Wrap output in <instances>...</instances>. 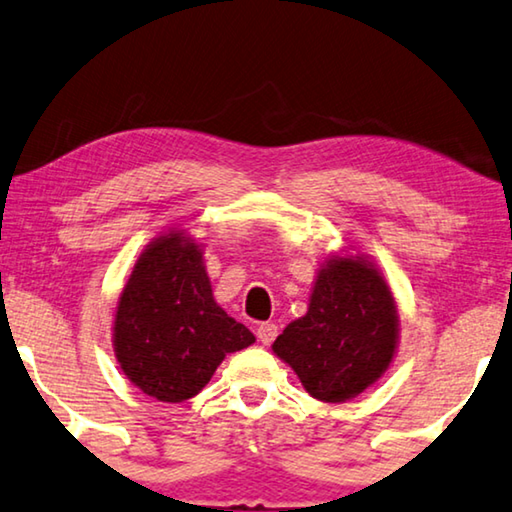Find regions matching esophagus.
I'll return each mask as SVG.
<instances>
[{
  "mask_svg": "<svg viewBox=\"0 0 512 512\" xmlns=\"http://www.w3.org/2000/svg\"><path fill=\"white\" fill-rule=\"evenodd\" d=\"M276 333H279V329H276L274 322H263V324H258V329H256L258 340H261L263 345H272Z\"/></svg>",
  "mask_w": 512,
  "mask_h": 512,
  "instance_id": "obj_1",
  "label": "esophagus"
}]
</instances>
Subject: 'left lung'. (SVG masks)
Instances as JSON below:
<instances>
[{"mask_svg": "<svg viewBox=\"0 0 512 512\" xmlns=\"http://www.w3.org/2000/svg\"><path fill=\"white\" fill-rule=\"evenodd\" d=\"M397 345V301L383 272L363 254H331L306 315L283 329L272 351L313 399L342 404L388 372Z\"/></svg>", "mask_w": 512, "mask_h": 512, "instance_id": "8db88e82", "label": "left lung"}]
</instances>
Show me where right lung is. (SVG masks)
I'll return each mask as SVG.
<instances>
[{
    "label": "right lung",
    "instance_id": "right-lung-1",
    "mask_svg": "<svg viewBox=\"0 0 512 512\" xmlns=\"http://www.w3.org/2000/svg\"><path fill=\"white\" fill-rule=\"evenodd\" d=\"M213 297L204 249L170 229L142 249L120 292L113 351L127 379L167 404L195 397L226 354L254 345Z\"/></svg>",
    "mask_w": 512,
    "mask_h": 512
}]
</instances>
